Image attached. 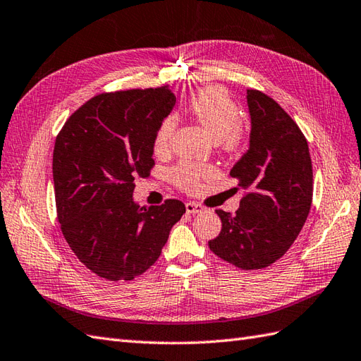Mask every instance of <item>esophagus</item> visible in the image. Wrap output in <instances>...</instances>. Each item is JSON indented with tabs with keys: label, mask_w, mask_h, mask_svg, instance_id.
Instances as JSON below:
<instances>
[{
	"label": "esophagus",
	"mask_w": 361,
	"mask_h": 361,
	"mask_svg": "<svg viewBox=\"0 0 361 361\" xmlns=\"http://www.w3.org/2000/svg\"><path fill=\"white\" fill-rule=\"evenodd\" d=\"M186 211L188 214H200L204 211V207L198 203H194V201H189V203H186Z\"/></svg>",
	"instance_id": "esophagus-1"
}]
</instances>
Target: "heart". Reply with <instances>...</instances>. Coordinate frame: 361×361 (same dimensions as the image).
Segmentation results:
<instances>
[{"label": "heart", "instance_id": "heart-1", "mask_svg": "<svg viewBox=\"0 0 361 361\" xmlns=\"http://www.w3.org/2000/svg\"><path fill=\"white\" fill-rule=\"evenodd\" d=\"M189 112L203 126V129L212 141L221 142L226 149H232L238 145L241 138V112L237 103L223 87L209 86L198 90L190 98ZM173 129L175 118L167 116L155 135V152H166L169 147ZM207 173L209 169L204 166L181 163L171 171V177L180 188L195 190L200 186V180L206 177Z\"/></svg>", "mask_w": 361, "mask_h": 361}]
</instances>
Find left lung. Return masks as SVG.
Wrapping results in <instances>:
<instances>
[{"label": "left lung", "mask_w": 361, "mask_h": 361, "mask_svg": "<svg viewBox=\"0 0 361 361\" xmlns=\"http://www.w3.org/2000/svg\"><path fill=\"white\" fill-rule=\"evenodd\" d=\"M249 149L231 169L247 190L235 214L216 211L221 232L209 241L215 255L241 269H262L286 254L312 203L307 141L280 104L247 90Z\"/></svg>", "instance_id": "1"}]
</instances>
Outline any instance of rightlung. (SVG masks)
<instances>
[{
  "label": "right lung",
  "instance_id": "right-lung-1",
  "mask_svg": "<svg viewBox=\"0 0 361 361\" xmlns=\"http://www.w3.org/2000/svg\"><path fill=\"white\" fill-rule=\"evenodd\" d=\"M175 102L169 86L102 94L58 133V220L73 254L103 279L129 281L147 271L186 212L180 200L149 207L133 200V181L154 167L155 135Z\"/></svg>",
  "mask_w": 361,
  "mask_h": 361
}]
</instances>
